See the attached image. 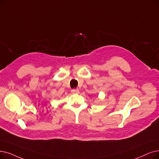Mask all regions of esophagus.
I'll list each match as a JSON object with an SVG mask.
<instances>
[{
  "instance_id": "1",
  "label": "esophagus",
  "mask_w": 159,
  "mask_h": 159,
  "mask_svg": "<svg viewBox=\"0 0 159 159\" xmlns=\"http://www.w3.org/2000/svg\"><path fill=\"white\" fill-rule=\"evenodd\" d=\"M79 92H80V91L78 89H73L71 90V93L73 94H78V93H79Z\"/></svg>"
}]
</instances>
